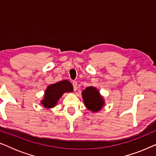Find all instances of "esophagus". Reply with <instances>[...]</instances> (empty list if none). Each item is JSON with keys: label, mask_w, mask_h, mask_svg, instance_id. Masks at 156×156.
<instances>
[{"label": "esophagus", "mask_w": 156, "mask_h": 156, "mask_svg": "<svg viewBox=\"0 0 156 156\" xmlns=\"http://www.w3.org/2000/svg\"><path fill=\"white\" fill-rule=\"evenodd\" d=\"M72 84H73L74 90V91L77 90V82H72Z\"/></svg>", "instance_id": "1"}]
</instances>
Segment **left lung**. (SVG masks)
<instances>
[{
    "mask_svg": "<svg viewBox=\"0 0 156 156\" xmlns=\"http://www.w3.org/2000/svg\"><path fill=\"white\" fill-rule=\"evenodd\" d=\"M82 97L86 108L93 113L99 112L105 105L103 96L95 87H87L82 91Z\"/></svg>",
    "mask_w": 156,
    "mask_h": 156,
    "instance_id": "8db88e82",
    "label": "left lung"
}]
</instances>
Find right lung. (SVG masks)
<instances>
[{"mask_svg": "<svg viewBox=\"0 0 156 156\" xmlns=\"http://www.w3.org/2000/svg\"><path fill=\"white\" fill-rule=\"evenodd\" d=\"M68 92H73V86L68 80H65L48 85L40 104L46 108H54L64 94Z\"/></svg>", "mask_w": 156, "mask_h": 156, "instance_id": "add662e5", "label": "right lung"}]
</instances>
